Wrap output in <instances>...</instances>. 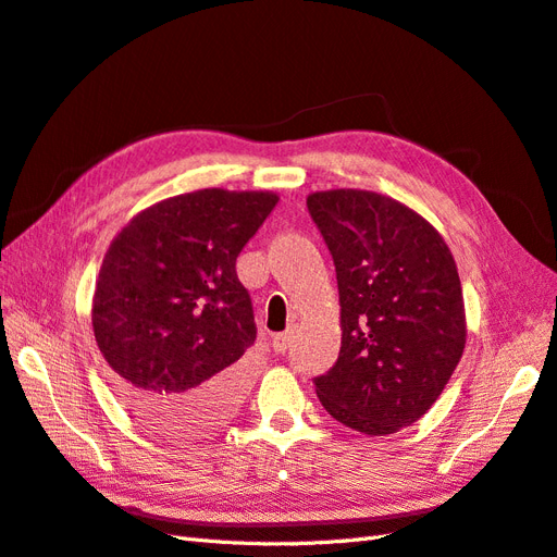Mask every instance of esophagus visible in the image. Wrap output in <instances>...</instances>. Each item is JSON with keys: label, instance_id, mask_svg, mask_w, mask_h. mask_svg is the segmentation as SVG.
<instances>
[{"label": "esophagus", "instance_id": "esophagus-1", "mask_svg": "<svg viewBox=\"0 0 557 557\" xmlns=\"http://www.w3.org/2000/svg\"><path fill=\"white\" fill-rule=\"evenodd\" d=\"M292 346V332H284V334H275L273 336V350L275 352H284Z\"/></svg>", "mask_w": 557, "mask_h": 557}]
</instances>
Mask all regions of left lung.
Listing matches in <instances>:
<instances>
[{
  "mask_svg": "<svg viewBox=\"0 0 557 557\" xmlns=\"http://www.w3.org/2000/svg\"><path fill=\"white\" fill-rule=\"evenodd\" d=\"M332 251L341 350L315 379L322 407L352 431L391 435L419 421L466 348L459 270L421 213L372 190L308 195Z\"/></svg>",
  "mask_w": 557,
  "mask_h": 557,
  "instance_id": "left-lung-1",
  "label": "left lung"
}]
</instances>
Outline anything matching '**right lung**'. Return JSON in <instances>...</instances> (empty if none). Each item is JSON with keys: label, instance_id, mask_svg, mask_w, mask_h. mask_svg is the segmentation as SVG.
Segmentation results:
<instances>
[{"label": "right lung", "instance_id": "add662e5", "mask_svg": "<svg viewBox=\"0 0 557 557\" xmlns=\"http://www.w3.org/2000/svg\"><path fill=\"white\" fill-rule=\"evenodd\" d=\"M268 190L205 188L162 199L110 242L91 324L126 411L166 437L209 435L235 414L253 344L242 247L275 209Z\"/></svg>", "mask_w": 557, "mask_h": 557}]
</instances>
